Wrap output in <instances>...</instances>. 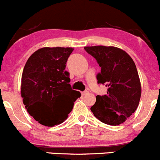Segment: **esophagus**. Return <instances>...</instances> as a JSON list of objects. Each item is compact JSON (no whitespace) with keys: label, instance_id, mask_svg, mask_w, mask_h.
Segmentation results:
<instances>
[{"label":"esophagus","instance_id":"obj_1","mask_svg":"<svg viewBox=\"0 0 160 160\" xmlns=\"http://www.w3.org/2000/svg\"><path fill=\"white\" fill-rule=\"evenodd\" d=\"M89 93V92H88V91H83V92H82V95L84 96V95H86V94H87V93Z\"/></svg>","mask_w":160,"mask_h":160}]
</instances>
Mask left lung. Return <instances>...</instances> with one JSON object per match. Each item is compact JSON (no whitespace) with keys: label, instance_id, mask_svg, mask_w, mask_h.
Wrapping results in <instances>:
<instances>
[{"label":"left lung","instance_id":"left-lung-1","mask_svg":"<svg viewBox=\"0 0 160 160\" xmlns=\"http://www.w3.org/2000/svg\"><path fill=\"white\" fill-rule=\"evenodd\" d=\"M84 49L95 58L101 72L98 84H106V95L96 97L91 110L102 123L117 126L136 112L142 89L136 64L127 52L114 46H88Z\"/></svg>","mask_w":160,"mask_h":160}]
</instances>
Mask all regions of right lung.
Segmentation results:
<instances>
[{
    "label": "right lung",
    "instance_id": "1",
    "mask_svg": "<svg viewBox=\"0 0 160 160\" xmlns=\"http://www.w3.org/2000/svg\"><path fill=\"white\" fill-rule=\"evenodd\" d=\"M72 48H39L28 58L22 76L21 93L30 115L40 124L54 127L70 113L80 92L71 88L65 70Z\"/></svg>",
    "mask_w": 160,
    "mask_h": 160
}]
</instances>
